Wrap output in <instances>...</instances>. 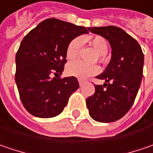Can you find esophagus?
Wrapping results in <instances>:
<instances>
[{
	"label": "esophagus",
	"instance_id": "esophagus-1",
	"mask_svg": "<svg viewBox=\"0 0 153 153\" xmlns=\"http://www.w3.org/2000/svg\"><path fill=\"white\" fill-rule=\"evenodd\" d=\"M78 82H79L80 87H82V86L83 85V83H84V81H83V80H82V79L78 80Z\"/></svg>",
	"mask_w": 153,
	"mask_h": 153
}]
</instances>
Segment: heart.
Returning <instances> with one entry per match:
<instances>
[{
    "label": "heart",
    "mask_w": 153,
    "mask_h": 153,
    "mask_svg": "<svg viewBox=\"0 0 153 153\" xmlns=\"http://www.w3.org/2000/svg\"><path fill=\"white\" fill-rule=\"evenodd\" d=\"M88 40L92 47L98 53L100 61L105 62L106 60L105 54L108 51V43L105 41V39L96 36L89 38ZM82 44V40L80 37L73 39L69 43L66 49V57L68 59H74L77 57ZM66 71L70 76H76L80 79H84L89 76L99 73L100 67L96 65H88L80 60H76L68 64Z\"/></svg>",
    "instance_id": "heart-1"
}]
</instances>
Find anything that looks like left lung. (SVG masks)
<instances>
[{"label":"left lung","mask_w":153,"mask_h":153,"mask_svg":"<svg viewBox=\"0 0 153 153\" xmlns=\"http://www.w3.org/2000/svg\"><path fill=\"white\" fill-rule=\"evenodd\" d=\"M92 33L106 39L111 48V58L98 79L94 95L86 100L89 115L100 123H111L122 118L131 108L143 76L144 54L141 48L121 28L104 26L88 28Z\"/></svg>","instance_id":"1"}]
</instances>
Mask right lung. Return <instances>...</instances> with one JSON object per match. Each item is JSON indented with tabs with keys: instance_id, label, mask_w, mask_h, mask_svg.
<instances>
[{
	"instance_id": "1",
	"label": "right lung",
	"mask_w": 153,
	"mask_h": 153,
	"mask_svg": "<svg viewBox=\"0 0 153 153\" xmlns=\"http://www.w3.org/2000/svg\"><path fill=\"white\" fill-rule=\"evenodd\" d=\"M85 27L48 19L27 34L16 53L15 82L25 108L33 116L49 118L60 114L71 94L79 88L75 76L61 75L69 43L82 34Z\"/></svg>"
}]
</instances>
